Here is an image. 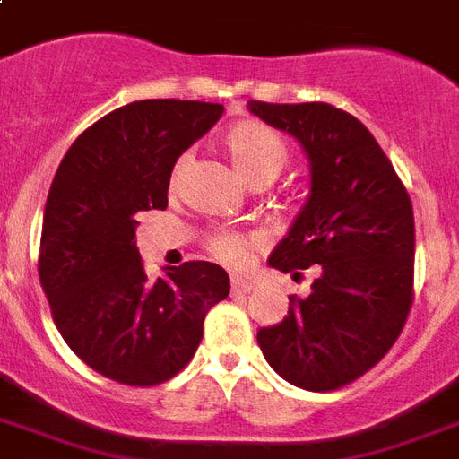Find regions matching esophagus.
I'll return each mask as SVG.
<instances>
[{
  "mask_svg": "<svg viewBox=\"0 0 459 459\" xmlns=\"http://www.w3.org/2000/svg\"><path fill=\"white\" fill-rule=\"evenodd\" d=\"M230 289H233V293H250L255 286H253V281H247V279L233 276V281H230Z\"/></svg>",
  "mask_w": 459,
  "mask_h": 459,
  "instance_id": "1",
  "label": "esophagus"
}]
</instances>
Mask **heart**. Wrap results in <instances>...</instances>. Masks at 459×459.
Returning <instances> with one entry per match:
<instances>
[{
  "label": "heart",
  "mask_w": 459,
  "mask_h": 459,
  "mask_svg": "<svg viewBox=\"0 0 459 459\" xmlns=\"http://www.w3.org/2000/svg\"><path fill=\"white\" fill-rule=\"evenodd\" d=\"M223 149L229 153L230 163L236 168L245 183L269 185L276 180L281 170L289 166V146L274 129L255 120L236 122L223 134ZM187 166V156L178 160L170 175V183H178ZM257 245V238L240 233V230L221 229L206 238V250L212 257L226 264V267H240L247 262L250 253Z\"/></svg>",
  "instance_id": "1"
}]
</instances>
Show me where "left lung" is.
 Returning a JSON list of instances; mask_svg holds the SVG:
<instances>
[{
	"mask_svg": "<svg viewBox=\"0 0 459 459\" xmlns=\"http://www.w3.org/2000/svg\"><path fill=\"white\" fill-rule=\"evenodd\" d=\"M250 113L299 139L310 160V195L269 264L299 279L306 299L262 327L267 363L296 387L330 393L361 377L397 342L414 300V212L376 136L330 103H262Z\"/></svg>",
	"mask_w": 459,
	"mask_h": 459,
	"instance_id": "1",
	"label": "left lung"
}]
</instances>
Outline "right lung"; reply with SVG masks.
<instances>
[{
  "label": "right lung",
  "mask_w": 459,
  "mask_h": 459,
  "mask_svg": "<svg viewBox=\"0 0 459 459\" xmlns=\"http://www.w3.org/2000/svg\"><path fill=\"white\" fill-rule=\"evenodd\" d=\"M223 105L153 98L122 105L76 136L45 202L38 274L52 320L86 366L152 387L190 363L204 317L229 296L214 262L166 267L152 281L136 250V214L166 209L178 156Z\"/></svg>",
  "instance_id": "right-lung-1"
}]
</instances>
